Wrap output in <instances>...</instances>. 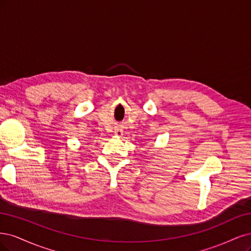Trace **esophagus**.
Listing matches in <instances>:
<instances>
[{
  "label": "esophagus",
  "instance_id": "esophagus-1",
  "mask_svg": "<svg viewBox=\"0 0 251 251\" xmlns=\"http://www.w3.org/2000/svg\"><path fill=\"white\" fill-rule=\"evenodd\" d=\"M115 134L118 135V136H122L123 135V130H122V129H120V128H117L115 130Z\"/></svg>",
  "mask_w": 251,
  "mask_h": 251
}]
</instances>
